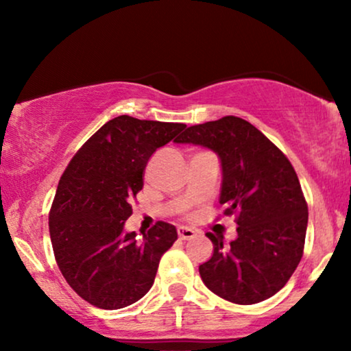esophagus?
I'll return each mask as SVG.
<instances>
[{
	"label": "esophagus",
	"instance_id": "34e87169",
	"mask_svg": "<svg viewBox=\"0 0 351 351\" xmlns=\"http://www.w3.org/2000/svg\"><path fill=\"white\" fill-rule=\"evenodd\" d=\"M177 234H179L180 239H190V238L195 237V232L191 228L179 227V228H177Z\"/></svg>",
	"mask_w": 351,
	"mask_h": 351
}]
</instances>
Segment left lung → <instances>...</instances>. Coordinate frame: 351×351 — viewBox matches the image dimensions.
<instances>
[{"mask_svg": "<svg viewBox=\"0 0 351 351\" xmlns=\"http://www.w3.org/2000/svg\"><path fill=\"white\" fill-rule=\"evenodd\" d=\"M215 152L222 162L219 203L237 214L238 238L206 233L214 254L199 265L208 289L238 305L270 299L304 254L308 206L291 161L256 126L238 117L190 126L176 138Z\"/></svg>", "mask_w": 351, "mask_h": 351, "instance_id": "obj_1", "label": "left lung"}]
</instances>
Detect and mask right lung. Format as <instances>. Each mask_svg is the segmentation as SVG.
<instances>
[{
	"label": "right lung",
	"instance_id": "obj_1",
	"mask_svg": "<svg viewBox=\"0 0 351 351\" xmlns=\"http://www.w3.org/2000/svg\"><path fill=\"white\" fill-rule=\"evenodd\" d=\"M185 128L121 114L88 138L62 174L49 213L51 243L66 282L90 305L124 308L153 286L177 230L156 222L137 241L134 232L124 233V222L150 156Z\"/></svg>",
	"mask_w": 351,
	"mask_h": 351
}]
</instances>
